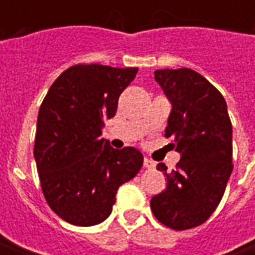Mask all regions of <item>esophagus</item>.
Returning a JSON list of instances; mask_svg holds the SVG:
<instances>
[{
	"instance_id": "1",
	"label": "esophagus",
	"mask_w": 255,
	"mask_h": 255,
	"mask_svg": "<svg viewBox=\"0 0 255 255\" xmlns=\"http://www.w3.org/2000/svg\"><path fill=\"white\" fill-rule=\"evenodd\" d=\"M143 166H144V168H147V169H154V168H155V162H154V161L149 160V158H144V160H143Z\"/></svg>"
}]
</instances>
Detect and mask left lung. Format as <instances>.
<instances>
[{
    "label": "left lung",
    "mask_w": 255,
    "mask_h": 255,
    "mask_svg": "<svg viewBox=\"0 0 255 255\" xmlns=\"http://www.w3.org/2000/svg\"><path fill=\"white\" fill-rule=\"evenodd\" d=\"M154 79L172 104L165 136H173L180 161L164 172L166 187L150 201L155 219L176 231L203 224L219 206L232 165V124L227 102L190 68L158 69Z\"/></svg>",
    "instance_id": "obj_1"
}]
</instances>
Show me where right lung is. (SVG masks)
I'll list each match as a JSON object with an SVG mask.
<instances>
[{"instance_id":"add662e5","label":"right lung","mask_w":255,"mask_h":255,"mask_svg":"<svg viewBox=\"0 0 255 255\" xmlns=\"http://www.w3.org/2000/svg\"><path fill=\"white\" fill-rule=\"evenodd\" d=\"M136 72L138 68L73 65L54 80L39 108L34 157L42 191L69 224L91 227L108 219L119 187L143 165L138 149H113L101 138Z\"/></svg>"}]
</instances>
